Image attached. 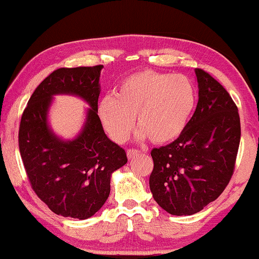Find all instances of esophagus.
Listing matches in <instances>:
<instances>
[{"label": "esophagus", "mask_w": 259, "mask_h": 259, "mask_svg": "<svg viewBox=\"0 0 259 259\" xmlns=\"http://www.w3.org/2000/svg\"><path fill=\"white\" fill-rule=\"evenodd\" d=\"M139 153H140L139 150H133V148H130V150L127 151V157H128V159H132Z\"/></svg>", "instance_id": "34e87169"}]
</instances>
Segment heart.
I'll use <instances>...</instances> for the list:
<instances>
[{
    "label": "heart",
    "instance_id": "1",
    "mask_svg": "<svg viewBox=\"0 0 259 259\" xmlns=\"http://www.w3.org/2000/svg\"><path fill=\"white\" fill-rule=\"evenodd\" d=\"M197 100L196 87L186 76L143 70L126 77L115 95L99 101L98 116L118 144L128 139L134 116L140 140L151 138L154 144H167L185 131Z\"/></svg>",
    "mask_w": 259,
    "mask_h": 259
}]
</instances>
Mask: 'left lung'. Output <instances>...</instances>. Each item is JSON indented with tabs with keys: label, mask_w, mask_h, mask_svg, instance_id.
I'll use <instances>...</instances> for the list:
<instances>
[{
	"label": "left lung",
	"mask_w": 259,
	"mask_h": 259,
	"mask_svg": "<svg viewBox=\"0 0 259 259\" xmlns=\"http://www.w3.org/2000/svg\"><path fill=\"white\" fill-rule=\"evenodd\" d=\"M198 104L173 143L153 148L150 189L159 206L191 215L217 199L231 179L240 141L238 108L224 87L196 70Z\"/></svg>",
	"instance_id": "obj_1"
}]
</instances>
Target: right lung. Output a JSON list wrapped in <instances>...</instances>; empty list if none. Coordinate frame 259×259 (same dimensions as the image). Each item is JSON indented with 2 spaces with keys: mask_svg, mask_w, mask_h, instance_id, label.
<instances>
[{
  "mask_svg": "<svg viewBox=\"0 0 259 259\" xmlns=\"http://www.w3.org/2000/svg\"><path fill=\"white\" fill-rule=\"evenodd\" d=\"M104 66L60 68L31 95L19 131V147L34 192L56 214L87 219L111 192L112 173L127 162L126 152L109 140L98 116ZM79 96L90 105L83 128L73 140L52 132L48 113L54 95Z\"/></svg>",
  "mask_w": 259,
  "mask_h": 259,
  "instance_id": "1",
  "label": "right lung"
}]
</instances>
